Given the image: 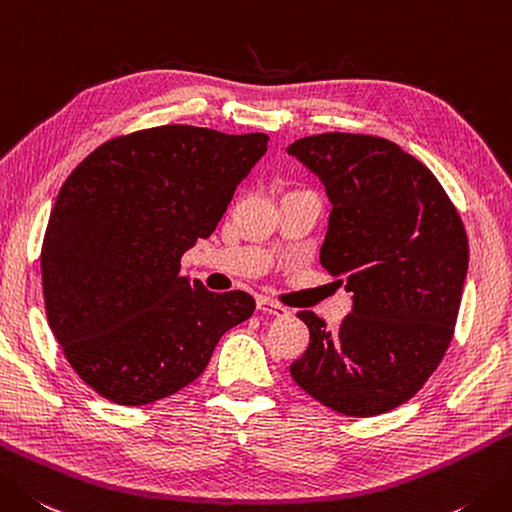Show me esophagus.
Listing matches in <instances>:
<instances>
[{
	"mask_svg": "<svg viewBox=\"0 0 512 512\" xmlns=\"http://www.w3.org/2000/svg\"><path fill=\"white\" fill-rule=\"evenodd\" d=\"M257 310H262V313H268V315H275V317H286L290 313L286 306L277 304V302H273V299H268V297H259L257 299Z\"/></svg>",
	"mask_w": 512,
	"mask_h": 512,
	"instance_id": "esophagus-1",
	"label": "esophagus"
}]
</instances>
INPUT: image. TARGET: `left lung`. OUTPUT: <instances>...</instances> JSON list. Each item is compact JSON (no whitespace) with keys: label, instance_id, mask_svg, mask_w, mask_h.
<instances>
[{"label":"left lung","instance_id":"left-lung-1","mask_svg":"<svg viewBox=\"0 0 512 512\" xmlns=\"http://www.w3.org/2000/svg\"><path fill=\"white\" fill-rule=\"evenodd\" d=\"M286 150L326 186L319 262L353 293L337 330L297 313L310 342L290 375L335 413H388L426 384L453 339L468 270L462 217L437 177L384 137L322 133Z\"/></svg>","mask_w":512,"mask_h":512}]
</instances>
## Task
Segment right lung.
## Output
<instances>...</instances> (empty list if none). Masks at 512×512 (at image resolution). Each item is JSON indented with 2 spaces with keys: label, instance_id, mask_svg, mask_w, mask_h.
I'll list each match as a JSON object with an SVG mask.
<instances>
[{
  "label": "right lung",
  "instance_id": "obj_1",
  "mask_svg": "<svg viewBox=\"0 0 512 512\" xmlns=\"http://www.w3.org/2000/svg\"><path fill=\"white\" fill-rule=\"evenodd\" d=\"M268 135L168 124L108 139L68 175L42 246L48 326L110 402L144 406L204 373L244 290L210 293L179 262L226 213Z\"/></svg>",
  "mask_w": 512,
  "mask_h": 512
}]
</instances>
